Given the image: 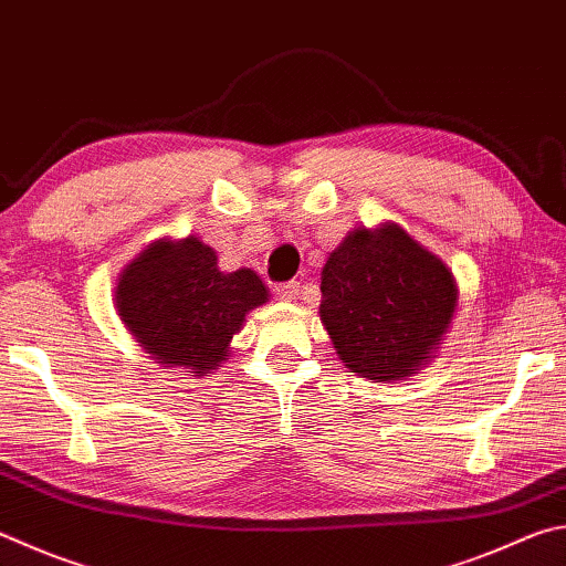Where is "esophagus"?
Instances as JSON below:
<instances>
[{"label":"esophagus","instance_id":"1","mask_svg":"<svg viewBox=\"0 0 566 566\" xmlns=\"http://www.w3.org/2000/svg\"><path fill=\"white\" fill-rule=\"evenodd\" d=\"M276 296H280V300H284V302H294L296 296L302 294V286H300V282H284V284H280L276 286Z\"/></svg>","mask_w":566,"mask_h":566}]
</instances>
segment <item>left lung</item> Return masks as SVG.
<instances>
[{
    "label": "left lung",
    "mask_w": 566,
    "mask_h": 566,
    "mask_svg": "<svg viewBox=\"0 0 566 566\" xmlns=\"http://www.w3.org/2000/svg\"><path fill=\"white\" fill-rule=\"evenodd\" d=\"M455 306L453 272L396 222L348 232L322 270V324L348 371L374 384L418 374Z\"/></svg>",
    "instance_id": "8db88e82"
}]
</instances>
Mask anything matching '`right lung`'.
Segmentation results:
<instances>
[{"mask_svg": "<svg viewBox=\"0 0 566 566\" xmlns=\"http://www.w3.org/2000/svg\"><path fill=\"white\" fill-rule=\"evenodd\" d=\"M266 296L256 272H222L218 252L192 234L150 242L126 264L113 292L120 322L153 361L190 368L195 376L228 358L244 316Z\"/></svg>", "mask_w": 566, "mask_h": 566, "instance_id": "obj_1", "label": "right lung"}]
</instances>
